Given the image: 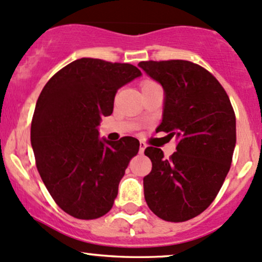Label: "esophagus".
<instances>
[{
	"instance_id": "obj_1",
	"label": "esophagus",
	"mask_w": 262,
	"mask_h": 262,
	"mask_svg": "<svg viewBox=\"0 0 262 262\" xmlns=\"http://www.w3.org/2000/svg\"><path fill=\"white\" fill-rule=\"evenodd\" d=\"M145 148H146V144L143 143V141H140V145H139V151H140V154H143L144 150H145Z\"/></svg>"
}]
</instances>
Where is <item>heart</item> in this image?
Returning a JSON list of instances; mask_svg holds the SVG:
<instances>
[{
	"instance_id": "b5f03b06",
	"label": "heart",
	"mask_w": 262,
	"mask_h": 262,
	"mask_svg": "<svg viewBox=\"0 0 262 262\" xmlns=\"http://www.w3.org/2000/svg\"><path fill=\"white\" fill-rule=\"evenodd\" d=\"M148 83H151V81H145V82L143 83V86H144V85H148Z\"/></svg>"
}]
</instances>
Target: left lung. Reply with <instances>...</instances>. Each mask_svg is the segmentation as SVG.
Returning a JSON list of instances; mask_svg holds the SVG:
<instances>
[{
  "mask_svg": "<svg viewBox=\"0 0 262 262\" xmlns=\"http://www.w3.org/2000/svg\"><path fill=\"white\" fill-rule=\"evenodd\" d=\"M145 74L164 89L162 121L156 132L177 140L164 158L145 149L151 172L144 177L149 208L167 222H185L213 202L229 172L236 143L235 114L227 92L202 66L186 60L141 61Z\"/></svg>",
  "mask_w": 262,
  "mask_h": 262,
  "instance_id": "left-lung-1",
  "label": "left lung"
}]
</instances>
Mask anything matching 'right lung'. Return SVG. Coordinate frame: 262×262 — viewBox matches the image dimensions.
<instances>
[{
  "label": "right lung",
  "mask_w": 262,
  "mask_h": 262,
  "mask_svg": "<svg viewBox=\"0 0 262 262\" xmlns=\"http://www.w3.org/2000/svg\"><path fill=\"white\" fill-rule=\"evenodd\" d=\"M141 76L134 65L82 58L70 62L40 92L31 127L37 169L56 204L79 219L112 208L118 185L139 140L98 138L113 112L117 90Z\"/></svg>",
  "instance_id": "1"
}]
</instances>
